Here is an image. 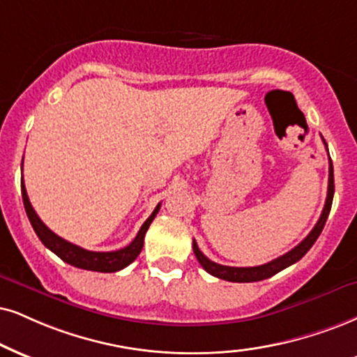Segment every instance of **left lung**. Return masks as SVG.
<instances>
[{
  "label": "left lung",
  "instance_id": "8db88e82",
  "mask_svg": "<svg viewBox=\"0 0 357 357\" xmlns=\"http://www.w3.org/2000/svg\"><path fill=\"white\" fill-rule=\"evenodd\" d=\"M324 145L328 147L326 140H323ZM329 153V152H328ZM333 197H334V175H333V162L331 157H329V182H328V197H326V204H324L323 213L316 223L313 230L310 231V235L306 236L305 240L301 241L300 245L294 246L293 250H289L288 253H284L283 257L271 259L270 263H265V265H259V266H246V268H238V266H225V265H218V263L212 261L205 257L204 253L200 252L199 245L197 241L193 240V253H195L197 259L204 270L210 275L217 276L220 280H227V281H233V283H252V281H261L270 278V276L276 275L284 268L291 266L293 263L300 261V259L305 257V255L310 252L311 246L314 245V241L318 240V236L323 231L324 223H326L328 215L331 212V205H333Z\"/></svg>",
  "mask_w": 357,
  "mask_h": 357
}]
</instances>
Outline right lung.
<instances>
[{
    "label": "right lung",
    "instance_id": "1",
    "mask_svg": "<svg viewBox=\"0 0 357 357\" xmlns=\"http://www.w3.org/2000/svg\"><path fill=\"white\" fill-rule=\"evenodd\" d=\"M21 195H23V204L26 215H28L31 227L34 228L39 240L43 241V245L46 248H50L52 253H56L63 261L69 263V265L81 268V270H91V271H100V273H114L122 270V268L129 266L135 258L139 257V253L142 252L144 246V236L147 233L149 227L155 218V215L160 210V204L155 206L151 217L144 222V225L140 227L132 243H129L126 248L117 250V252H89V250L81 248V246L69 243L61 236H57L54 231H51L50 228L43 223V220L38 217V213L34 212L33 205L28 199V193H26L24 182H21Z\"/></svg>",
    "mask_w": 357,
    "mask_h": 357
}]
</instances>
